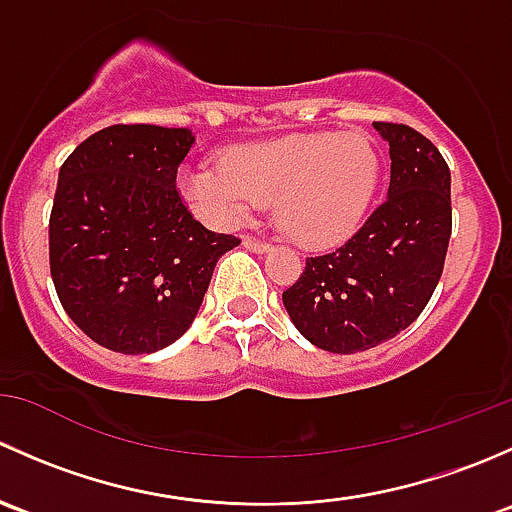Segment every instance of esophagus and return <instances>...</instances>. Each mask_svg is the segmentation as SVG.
Listing matches in <instances>:
<instances>
[{"label":"esophagus","mask_w":512,"mask_h":512,"mask_svg":"<svg viewBox=\"0 0 512 512\" xmlns=\"http://www.w3.org/2000/svg\"><path fill=\"white\" fill-rule=\"evenodd\" d=\"M242 245L252 252H267L272 247L270 242H260V240H255V237H245V240H242Z\"/></svg>","instance_id":"esophagus-1"}]
</instances>
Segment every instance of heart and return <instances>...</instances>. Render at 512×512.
Wrapping results in <instances>:
<instances>
[{
  "mask_svg": "<svg viewBox=\"0 0 512 512\" xmlns=\"http://www.w3.org/2000/svg\"><path fill=\"white\" fill-rule=\"evenodd\" d=\"M379 175V151L364 133H304L232 148L223 160H190L180 190L218 227L275 203L277 223L292 240L327 247L361 225Z\"/></svg>",
  "mask_w": 512,
  "mask_h": 512,
  "instance_id": "1",
  "label": "heart"
}]
</instances>
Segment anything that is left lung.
Wrapping results in <instances>:
<instances>
[{
  "label": "left lung",
  "mask_w": 512,
  "mask_h": 512,
  "mask_svg": "<svg viewBox=\"0 0 512 512\" xmlns=\"http://www.w3.org/2000/svg\"><path fill=\"white\" fill-rule=\"evenodd\" d=\"M389 143V198L342 247L307 257L282 302L304 339L356 354L416 322L441 280L451 240V170L406 123L376 121Z\"/></svg>",
  "instance_id": "left-lung-1"
}]
</instances>
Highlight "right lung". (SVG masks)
<instances>
[{"instance_id":"obj_1","label":"right lung","mask_w":512,"mask_h":512,"mask_svg":"<svg viewBox=\"0 0 512 512\" xmlns=\"http://www.w3.org/2000/svg\"><path fill=\"white\" fill-rule=\"evenodd\" d=\"M188 128L116 123L59 170L49 267L61 307L101 347L153 354L193 324L215 265L240 245L203 227L175 188Z\"/></svg>"}]
</instances>
